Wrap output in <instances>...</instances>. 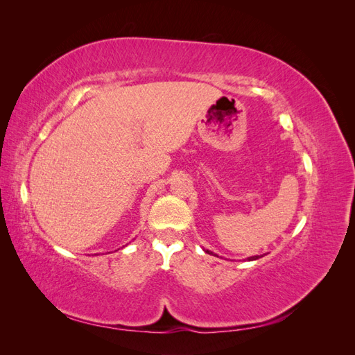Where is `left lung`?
<instances>
[{"instance_id":"obj_1","label":"left lung","mask_w":355,"mask_h":355,"mask_svg":"<svg viewBox=\"0 0 355 355\" xmlns=\"http://www.w3.org/2000/svg\"><path fill=\"white\" fill-rule=\"evenodd\" d=\"M204 252L209 253V254H213V256H218V254H214L213 252H210V250H206V249H204ZM218 257H219V256H218ZM259 257H262V254H261V256H250V257H247V261H256V259H259Z\"/></svg>"}]
</instances>
